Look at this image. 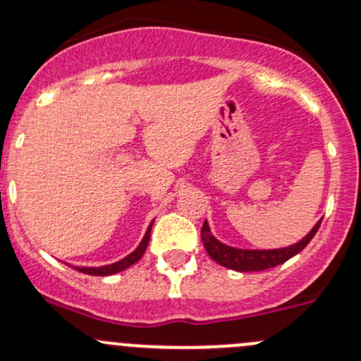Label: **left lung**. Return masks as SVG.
<instances>
[{
    "mask_svg": "<svg viewBox=\"0 0 361 361\" xmlns=\"http://www.w3.org/2000/svg\"><path fill=\"white\" fill-rule=\"evenodd\" d=\"M320 223H322V219H320L319 223L312 228V231L308 233L303 240H300L298 243L290 245V247L286 248H274V250H243V248L228 247V245L221 243V241L212 235L207 221L202 226L200 236L209 257H211L212 260H216L219 265L238 272H257L276 267V265L279 264H284L286 260H290L291 257H295L296 253L302 252L303 248L310 243V240L314 238L315 233L319 231Z\"/></svg>",
    "mask_w": 361,
    "mask_h": 361,
    "instance_id": "1",
    "label": "left lung"
}]
</instances>
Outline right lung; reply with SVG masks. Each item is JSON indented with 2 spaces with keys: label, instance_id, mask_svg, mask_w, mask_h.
Segmentation results:
<instances>
[{
  "label": "right lung",
  "instance_id": "obj_1",
  "mask_svg": "<svg viewBox=\"0 0 361 361\" xmlns=\"http://www.w3.org/2000/svg\"><path fill=\"white\" fill-rule=\"evenodd\" d=\"M152 223H150L147 233H145V236L142 238L140 245H138V247L132 253H130V255H126L125 259L118 260V262L109 264V265H102V267H77V271L84 272V274H89V276H111V274H116V272H121V271H125V269H128L130 265L138 262V260L142 259V255H144L145 248H147L149 240H150V229H152Z\"/></svg>",
  "mask_w": 361,
  "mask_h": 361
}]
</instances>
